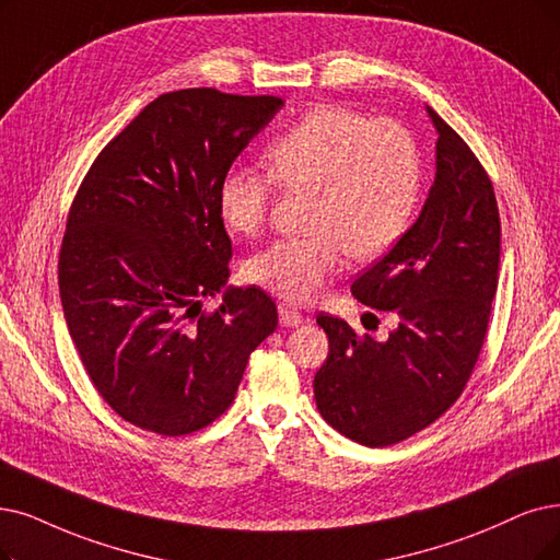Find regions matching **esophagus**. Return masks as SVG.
Masks as SVG:
<instances>
[{
  "label": "esophagus",
  "mask_w": 560,
  "mask_h": 560,
  "mask_svg": "<svg viewBox=\"0 0 560 560\" xmlns=\"http://www.w3.org/2000/svg\"><path fill=\"white\" fill-rule=\"evenodd\" d=\"M278 312H280V324H282V326H287V328H296V326H301V324L305 322L301 312H299V310H294V307L280 305V307H278Z\"/></svg>",
  "instance_id": "esophagus-1"
}]
</instances>
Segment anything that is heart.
<instances>
[{
	"label": "heart",
	"mask_w": 560,
	"mask_h": 560,
	"mask_svg": "<svg viewBox=\"0 0 560 560\" xmlns=\"http://www.w3.org/2000/svg\"><path fill=\"white\" fill-rule=\"evenodd\" d=\"M271 174L236 165L218 188V211L241 236H257L273 190H312L307 236L280 238L257 253L248 278L284 301L307 303L345 266L374 259L407 232L420 195V151L390 119L370 121L345 105L312 107L266 149Z\"/></svg>",
	"instance_id": "b5f03b06"
}]
</instances>
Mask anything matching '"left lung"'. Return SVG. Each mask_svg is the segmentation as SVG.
Here are the masks:
<instances>
[{"label": "left lung", "instance_id": "left-lung-1", "mask_svg": "<svg viewBox=\"0 0 560 560\" xmlns=\"http://www.w3.org/2000/svg\"><path fill=\"white\" fill-rule=\"evenodd\" d=\"M436 128V174L413 225L351 294L397 315L388 340H361L322 315L328 358L315 374L317 409L347 439L384 448L432 424L474 372L499 287L501 220L474 151L424 105Z\"/></svg>", "mask_w": 560, "mask_h": 560}]
</instances>
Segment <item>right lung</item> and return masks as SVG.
<instances>
[{
    "label": "right lung",
    "mask_w": 560,
    "mask_h": 560,
    "mask_svg": "<svg viewBox=\"0 0 560 560\" xmlns=\"http://www.w3.org/2000/svg\"><path fill=\"white\" fill-rule=\"evenodd\" d=\"M282 105L211 86L163 94L98 153L75 195L59 255L66 326L101 397L136 428H207L278 326L271 296L228 284L218 188ZM218 293L221 305L202 313Z\"/></svg>",
    "instance_id": "right-lung-1"
}]
</instances>
